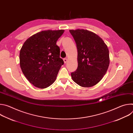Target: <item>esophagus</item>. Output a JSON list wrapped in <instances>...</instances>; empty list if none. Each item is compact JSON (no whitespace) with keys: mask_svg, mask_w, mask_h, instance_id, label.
Returning a JSON list of instances; mask_svg holds the SVG:
<instances>
[{"mask_svg":"<svg viewBox=\"0 0 133 133\" xmlns=\"http://www.w3.org/2000/svg\"><path fill=\"white\" fill-rule=\"evenodd\" d=\"M67 61H68V59H67V58H64V63H65V64L67 62Z\"/></svg>","mask_w":133,"mask_h":133,"instance_id":"1","label":"esophagus"}]
</instances>
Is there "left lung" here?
<instances>
[{"label":"left lung","instance_id":"8db88e82","mask_svg":"<svg viewBox=\"0 0 133 133\" xmlns=\"http://www.w3.org/2000/svg\"><path fill=\"white\" fill-rule=\"evenodd\" d=\"M69 32L78 52V67L71 73V78L82 87H92L103 78L108 69V48L101 38L91 31L76 29Z\"/></svg>","mask_w":133,"mask_h":133}]
</instances>
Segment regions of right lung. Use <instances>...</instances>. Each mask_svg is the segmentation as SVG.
Returning <instances> with one entry per match:
<instances>
[{"label":"right lung","mask_w":133,"mask_h":133,"mask_svg":"<svg viewBox=\"0 0 133 133\" xmlns=\"http://www.w3.org/2000/svg\"><path fill=\"white\" fill-rule=\"evenodd\" d=\"M64 30H45L27 39L19 54L20 66L25 76L36 87L45 88L55 81L61 66L60 48L56 42Z\"/></svg>","instance_id":"add662e5"}]
</instances>
